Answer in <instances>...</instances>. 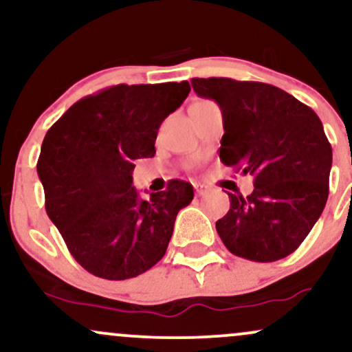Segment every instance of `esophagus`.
I'll return each mask as SVG.
<instances>
[{"mask_svg": "<svg viewBox=\"0 0 352 352\" xmlns=\"http://www.w3.org/2000/svg\"><path fill=\"white\" fill-rule=\"evenodd\" d=\"M193 188H195V193L199 197L205 195V193H207V187H205V185H201V184H193Z\"/></svg>", "mask_w": 352, "mask_h": 352, "instance_id": "esophagus-1", "label": "esophagus"}]
</instances>
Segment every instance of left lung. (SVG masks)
I'll list each match as a JSON object with an SVG mask.
<instances>
[{"label":"left lung","mask_w":352,"mask_h":352,"mask_svg":"<svg viewBox=\"0 0 352 352\" xmlns=\"http://www.w3.org/2000/svg\"><path fill=\"white\" fill-rule=\"evenodd\" d=\"M223 114L220 160L254 177L248 197H230L217 232L236 256L276 261L302 243L329 193L333 148L313 109L272 84L192 79Z\"/></svg>","instance_id":"left-lung-1"}]
</instances>
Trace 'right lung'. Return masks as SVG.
I'll list each match as a JSON object with an SVG mask.
<instances>
[{
  "instance_id": "right-lung-1",
  "label": "right lung",
  "mask_w": 352,
  "mask_h": 352,
  "mask_svg": "<svg viewBox=\"0 0 352 352\" xmlns=\"http://www.w3.org/2000/svg\"><path fill=\"white\" fill-rule=\"evenodd\" d=\"M190 84H119L78 100L47 131L38 160L46 212L74 260L104 280H129L162 260L177 213L193 200L188 182L142 200L135 160L155 155L160 124Z\"/></svg>"
}]
</instances>
